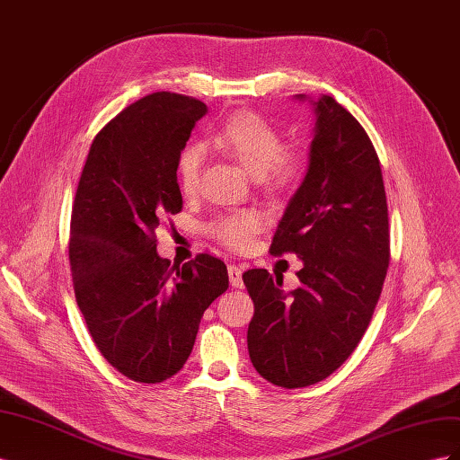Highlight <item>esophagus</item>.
I'll use <instances>...</instances> for the list:
<instances>
[{
    "label": "esophagus",
    "instance_id": "esophagus-1",
    "mask_svg": "<svg viewBox=\"0 0 460 460\" xmlns=\"http://www.w3.org/2000/svg\"><path fill=\"white\" fill-rule=\"evenodd\" d=\"M242 274H243L242 267H235V264H230V267H228V278H230L232 288H243Z\"/></svg>",
    "mask_w": 460,
    "mask_h": 460
}]
</instances>
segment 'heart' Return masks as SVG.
<instances>
[{
  "label": "heart",
  "mask_w": 460,
  "mask_h": 460,
  "mask_svg": "<svg viewBox=\"0 0 460 460\" xmlns=\"http://www.w3.org/2000/svg\"><path fill=\"white\" fill-rule=\"evenodd\" d=\"M213 144L270 190L288 188L301 174V157L282 151L280 134L270 122L255 113L234 115L215 134ZM201 163V149L196 146L186 147L180 155L178 184L184 196H191L198 190ZM261 228L262 218L252 211L222 215L208 226L215 238L234 249L247 247Z\"/></svg>",
  "instance_id": "1"
}]
</instances>
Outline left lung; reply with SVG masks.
Here are the masks:
<instances>
[{"label":"left lung","instance_id":"1","mask_svg":"<svg viewBox=\"0 0 460 460\" xmlns=\"http://www.w3.org/2000/svg\"><path fill=\"white\" fill-rule=\"evenodd\" d=\"M314 113L307 172L270 252L303 261L301 286L284 291L264 269L243 272L255 313L247 349L274 385H313L338 370L368 328L389 264L382 169L368 134L333 97L305 93Z\"/></svg>","mask_w":460,"mask_h":460}]
</instances>
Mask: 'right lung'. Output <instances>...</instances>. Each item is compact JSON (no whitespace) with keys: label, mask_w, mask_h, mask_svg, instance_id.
I'll list each match as a JSON object with an SVG mask.
<instances>
[{"label":"right lung","mask_w":460,"mask_h":460,"mask_svg":"<svg viewBox=\"0 0 460 460\" xmlns=\"http://www.w3.org/2000/svg\"><path fill=\"white\" fill-rule=\"evenodd\" d=\"M207 105L157 92L93 137L71 217L76 303L97 349L127 378H171L196 343L201 316L228 289L226 264L207 253L161 259L155 230L182 211L178 161Z\"/></svg>","instance_id":"right-lung-1"}]
</instances>
